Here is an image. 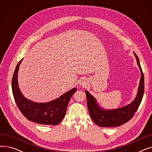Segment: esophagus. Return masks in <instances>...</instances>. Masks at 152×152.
<instances>
[{"instance_id":"34e87169","label":"esophagus","mask_w":152,"mask_h":152,"mask_svg":"<svg viewBox=\"0 0 152 152\" xmlns=\"http://www.w3.org/2000/svg\"><path fill=\"white\" fill-rule=\"evenodd\" d=\"M79 84H80L81 86H86L87 85L84 81H81Z\"/></svg>"}]
</instances>
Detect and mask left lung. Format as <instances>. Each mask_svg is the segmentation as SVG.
Returning a JSON list of instances; mask_svg holds the SVG:
<instances>
[{
	"label": "left lung",
	"instance_id": "left-lung-1",
	"mask_svg": "<svg viewBox=\"0 0 152 152\" xmlns=\"http://www.w3.org/2000/svg\"><path fill=\"white\" fill-rule=\"evenodd\" d=\"M137 65L139 67L141 77L139 85L137 94L135 99L129 105L113 110H106L100 107L96 99L86 91L87 104L92 121L100 127H117L129 121L136 112L144 93V76L141 68L139 58L134 52Z\"/></svg>",
	"mask_w": 152,
	"mask_h": 152
}]
</instances>
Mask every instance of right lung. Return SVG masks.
I'll use <instances>...</instances> for the list:
<instances>
[{
	"mask_svg": "<svg viewBox=\"0 0 152 152\" xmlns=\"http://www.w3.org/2000/svg\"><path fill=\"white\" fill-rule=\"evenodd\" d=\"M23 59L16 66L12 77V87L16 104L22 114L31 121L45 125L59 124L65 117L69 100L77 89H72L60 97L46 103H37L27 99L21 92L18 83V72Z\"/></svg>",
	"mask_w": 152,
	"mask_h": 152,
	"instance_id": "add662e5",
	"label": "right lung"
}]
</instances>
